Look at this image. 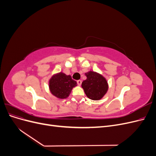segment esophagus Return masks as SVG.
<instances>
[{"mask_svg": "<svg viewBox=\"0 0 156 156\" xmlns=\"http://www.w3.org/2000/svg\"><path fill=\"white\" fill-rule=\"evenodd\" d=\"M77 84L79 86H80L81 84V83H82V81H81V80H78V81H77Z\"/></svg>", "mask_w": 156, "mask_h": 156, "instance_id": "34e87169", "label": "esophagus"}]
</instances>
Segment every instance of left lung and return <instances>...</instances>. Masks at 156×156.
Wrapping results in <instances>:
<instances>
[{
    "mask_svg": "<svg viewBox=\"0 0 156 156\" xmlns=\"http://www.w3.org/2000/svg\"><path fill=\"white\" fill-rule=\"evenodd\" d=\"M87 79L82 83V88L87 96L92 100H100L107 93L108 86L106 79L92 71L85 73Z\"/></svg>",
    "mask_w": 156,
    "mask_h": 156,
    "instance_id": "left-lung-1",
    "label": "left lung"
}]
</instances>
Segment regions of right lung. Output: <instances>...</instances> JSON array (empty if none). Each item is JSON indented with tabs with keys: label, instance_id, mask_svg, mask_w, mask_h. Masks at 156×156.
I'll return each instance as SVG.
<instances>
[{
	"label": "right lung",
	"instance_id": "add662e5",
	"mask_svg": "<svg viewBox=\"0 0 156 156\" xmlns=\"http://www.w3.org/2000/svg\"><path fill=\"white\" fill-rule=\"evenodd\" d=\"M77 86V82L72 79L71 75L62 72L53 75L49 81L50 92L59 99L67 98L73 87Z\"/></svg>",
	"mask_w": 156,
	"mask_h": 156
}]
</instances>
